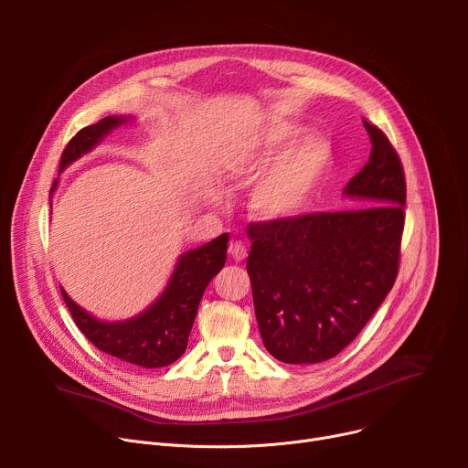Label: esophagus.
Instances as JSON below:
<instances>
[{"label":"esophagus","mask_w":468,"mask_h":468,"mask_svg":"<svg viewBox=\"0 0 468 468\" xmlns=\"http://www.w3.org/2000/svg\"><path fill=\"white\" fill-rule=\"evenodd\" d=\"M228 251H229V255H231L235 261H242V259H246V255H248V248H246V244L240 242V240H233V242L229 244Z\"/></svg>","instance_id":"1"}]
</instances>
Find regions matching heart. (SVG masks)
Segmentation results:
<instances>
[{"instance_id": "obj_1", "label": "heart", "mask_w": 468, "mask_h": 468, "mask_svg": "<svg viewBox=\"0 0 468 468\" xmlns=\"http://www.w3.org/2000/svg\"><path fill=\"white\" fill-rule=\"evenodd\" d=\"M302 135L298 123L269 120L231 139L222 150V168L231 181L246 185L263 174L250 197L251 211L262 220L300 215L333 165V148L325 137L314 133L296 144Z\"/></svg>"}]
</instances>
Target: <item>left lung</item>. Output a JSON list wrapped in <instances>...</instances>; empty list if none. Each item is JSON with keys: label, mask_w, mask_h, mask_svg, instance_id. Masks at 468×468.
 I'll return each instance as SVG.
<instances>
[{"label": "left lung", "mask_w": 468, "mask_h": 468, "mask_svg": "<svg viewBox=\"0 0 468 468\" xmlns=\"http://www.w3.org/2000/svg\"><path fill=\"white\" fill-rule=\"evenodd\" d=\"M368 163L345 186L350 211L251 222L246 269L264 348L291 365L335 357L392 289L404 233L406 177L387 135L363 120Z\"/></svg>", "instance_id": "left-lung-1"}]
</instances>
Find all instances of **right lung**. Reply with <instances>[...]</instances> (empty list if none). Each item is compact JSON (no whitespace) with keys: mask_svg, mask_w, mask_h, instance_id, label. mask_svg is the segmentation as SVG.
Segmentation results:
<instances>
[{"mask_svg":"<svg viewBox=\"0 0 468 468\" xmlns=\"http://www.w3.org/2000/svg\"><path fill=\"white\" fill-rule=\"evenodd\" d=\"M129 120V116H107L98 123L83 127L66 144L60 155L58 172L89 154L114 127ZM55 185L57 179L53 181V186ZM228 240L229 235L222 233L204 246L185 251L176 264L165 292L135 318L103 322L81 309L64 289H60V294L69 305L76 325L96 348L137 367H168L186 350L199 300H202L209 282L226 264Z\"/></svg>","mask_w":468,"mask_h":468,"instance_id":"right-lung-1","label":"right lung"}]
</instances>
